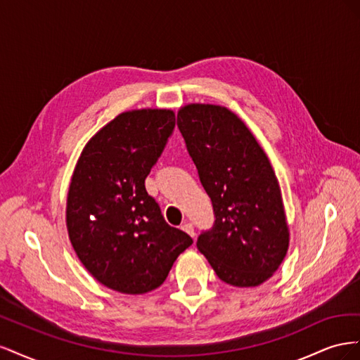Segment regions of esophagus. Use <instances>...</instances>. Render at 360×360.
Instances as JSON below:
<instances>
[{
  "label": "esophagus",
  "instance_id": "obj_1",
  "mask_svg": "<svg viewBox=\"0 0 360 360\" xmlns=\"http://www.w3.org/2000/svg\"><path fill=\"white\" fill-rule=\"evenodd\" d=\"M181 230H183V231H186L191 237H193V236H195V231H193V224H191V222H183V224H181Z\"/></svg>",
  "mask_w": 360,
  "mask_h": 360
}]
</instances>
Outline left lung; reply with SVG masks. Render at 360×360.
<instances>
[{
  "instance_id": "8db88e82",
  "label": "left lung",
  "mask_w": 360,
  "mask_h": 360,
  "mask_svg": "<svg viewBox=\"0 0 360 360\" xmlns=\"http://www.w3.org/2000/svg\"><path fill=\"white\" fill-rule=\"evenodd\" d=\"M177 126L214 222L197 246L226 284H263L285 258L290 234L275 171L245 123L226 108L188 105Z\"/></svg>"
}]
</instances>
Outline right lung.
Listing matches in <instances>:
<instances>
[{
	"mask_svg": "<svg viewBox=\"0 0 360 360\" xmlns=\"http://www.w3.org/2000/svg\"><path fill=\"white\" fill-rule=\"evenodd\" d=\"M176 127L169 110L115 117L85 146L68 195V230L85 269L108 288L143 294L163 284L193 240L163 219L146 191Z\"/></svg>",
	"mask_w": 360,
	"mask_h": 360,
	"instance_id": "1",
	"label": "right lung"
}]
</instances>
